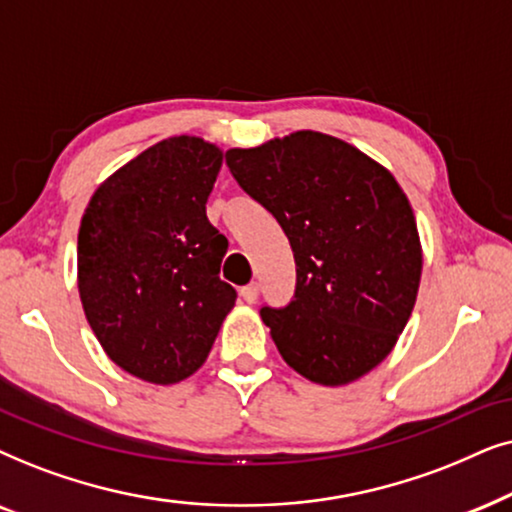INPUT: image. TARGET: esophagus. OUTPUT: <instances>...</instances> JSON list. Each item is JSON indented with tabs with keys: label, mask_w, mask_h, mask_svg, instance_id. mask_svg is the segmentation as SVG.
Returning a JSON list of instances; mask_svg holds the SVG:
<instances>
[{
	"label": "esophagus",
	"mask_w": 512,
	"mask_h": 512,
	"mask_svg": "<svg viewBox=\"0 0 512 512\" xmlns=\"http://www.w3.org/2000/svg\"><path fill=\"white\" fill-rule=\"evenodd\" d=\"M257 295H260V285H257V283H250V285H245V288H241V297L248 304H255Z\"/></svg>",
	"instance_id": "1"
}]
</instances>
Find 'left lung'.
<instances>
[{"mask_svg": "<svg viewBox=\"0 0 512 512\" xmlns=\"http://www.w3.org/2000/svg\"><path fill=\"white\" fill-rule=\"evenodd\" d=\"M227 166L295 252V297L260 311L285 363L320 386L374 370L403 335L424 267L417 220L395 177L318 131L234 147Z\"/></svg>", "mask_w": 512, "mask_h": 512, "instance_id": "1", "label": "left lung"}]
</instances>
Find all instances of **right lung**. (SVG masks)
Instances as JSON below:
<instances>
[{
    "mask_svg": "<svg viewBox=\"0 0 512 512\" xmlns=\"http://www.w3.org/2000/svg\"><path fill=\"white\" fill-rule=\"evenodd\" d=\"M220 168V147L175 135L109 175L81 217L88 325L112 363L149 384L192 377L234 309L220 278L229 243L206 217Z\"/></svg>",
    "mask_w": 512,
    "mask_h": 512,
    "instance_id": "obj_1",
    "label": "right lung"
}]
</instances>
